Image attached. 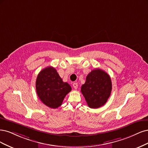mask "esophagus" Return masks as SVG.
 <instances>
[{"instance_id":"1","label":"esophagus","mask_w":148,"mask_h":148,"mask_svg":"<svg viewBox=\"0 0 148 148\" xmlns=\"http://www.w3.org/2000/svg\"><path fill=\"white\" fill-rule=\"evenodd\" d=\"M73 87H74L75 89H77V87H78V84H77V83L74 82V83H73Z\"/></svg>"}]
</instances>
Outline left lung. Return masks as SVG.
Masks as SVG:
<instances>
[{
	"mask_svg": "<svg viewBox=\"0 0 148 148\" xmlns=\"http://www.w3.org/2000/svg\"><path fill=\"white\" fill-rule=\"evenodd\" d=\"M112 90L110 76L100 69L92 70L87 76L81 87V92L90 108L97 109L103 106Z\"/></svg>",
	"mask_w": 148,
	"mask_h": 148,
	"instance_id": "left-lung-1",
	"label": "left lung"
}]
</instances>
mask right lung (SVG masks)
<instances>
[{"mask_svg":"<svg viewBox=\"0 0 148 148\" xmlns=\"http://www.w3.org/2000/svg\"><path fill=\"white\" fill-rule=\"evenodd\" d=\"M36 88L38 97L47 106L55 109L60 106L71 87L64 82L56 70L51 66L42 69L37 75Z\"/></svg>","mask_w":148,"mask_h":148,"instance_id":"right-lung-1","label":"right lung"}]
</instances>
